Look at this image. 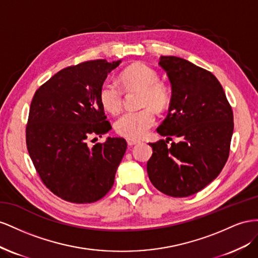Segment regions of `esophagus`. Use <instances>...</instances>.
Instances as JSON below:
<instances>
[{"mask_svg":"<svg viewBox=\"0 0 258 258\" xmlns=\"http://www.w3.org/2000/svg\"><path fill=\"white\" fill-rule=\"evenodd\" d=\"M139 143V141H137V139H127V145L128 146H135Z\"/></svg>","mask_w":258,"mask_h":258,"instance_id":"obj_1","label":"esophagus"}]
</instances>
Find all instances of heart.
I'll return each instance as SVG.
<instances>
[{"mask_svg":"<svg viewBox=\"0 0 258 258\" xmlns=\"http://www.w3.org/2000/svg\"><path fill=\"white\" fill-rule=\"evenodd\" d=\"M122 85L126 91H141L139 106H146L139 110L125 112L114 123L117 134L127 139H139L147 135L156 123V114L149 107L164 108L168 100L167 87L159 81L157 71L145 63L130 66L120 76ZM98 98L106 111L116 114L123 107V92L114 81L106 79L99 86Z\"/></svg>","mask_w":258,"mask_h":258,"instance_id":"heart-1","label":"heart"}]
</instances>
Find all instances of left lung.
Instances as JSON below:
<instances>
[{"mask_svg": "<svg viewBox=\"0 0 258 258\" xmlns=\"http://www.w3.org/2000/svg\"><path fill=\"white\" fill-rule=\"evenodd\" d=\"M159 64L172 85L165 120L157 128L166 141L150 143L147 172L164 195L182 198L207 187L229 157L233 113L223 86L210 71L175 56H161ZM173 137L178 143L167 144Z\"/></svg>", "mask_w": 258, "mask_h": 258, "instance_id": "left-lung-1", "label": "left lung"}]
</instances>
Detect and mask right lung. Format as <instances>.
Instances as JSON below:
<instances>
[{"mask_svg":"<svg viewBox=\"0 0 258 258\" xmlns=\"http://www.w3.org/2000/svg\"><path fill=\"white\" fill-rule=\"evenodd\" d=\"M119 64L120 60L96 59L69 66L32 98L26 126L29 156L42 182L64 201L96 202L113 186L126 141L108 137L93 147L88 141L111 128L98 91Z\"/></svg>","mask_w":258,"mask_h":258,"instance_id":"add662e5","label":"right lung"}]
</instances>
